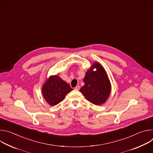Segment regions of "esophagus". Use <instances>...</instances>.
Here are the masks:
<instances>
[{
    "instance_id": "34e87169",
    "label": "esophagus",
    "mask_w": 153,
    "mask_h": 153,
    "mask_svg": "<svg viewBox=\"0 0 153 153\" xmlns=\"http://www.w3.org/2000/svg\"><path fill=\"white\" fill-rule=\"evenodd\" d=\"M74 89L76 90H80V86H79V85L76 86L75 87V88H74Z\"/></svg>"
}]
</instances>
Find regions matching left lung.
Masks as SVG:
<instances>
[{"instance_id": "obj_1", "label": "left lung", "mask_w": 153, "mask_h": 153, "mask_svg": "<svg viewBox=\"0 0 153 153\" xmlns=\"http://www.w3.org/2000/svg\"><path fill=\"white\" fill-rule=\"evenodd\" d=\"M94 68L97 69L95 72L92 70ZM83 82L85 85L80 91L87 100L96 105L105 102L111 92V84L99 63H95L86 72Z\"/></svg>"}]
</instances>
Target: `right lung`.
I'll use <instances>...</instances> for the list:
<instances>
[{
	"label": "right lung",
	"mask_w": 153,
	"mask_h": 153,
	"mask_svg": "<svg viewBox=\"0 0 153 153\" xmlns=\"http://www.w3.org/2000/svg\"><path fill=\"white\" fill-rule=\"evenodd\" d=\"M73 89L68 83L59 76H51L43 85L42 94L46 101L51 106L56 105L63 100L66 95Z\"/></svg>",
	"instance_id": "obj_1"
}]
</instances>
